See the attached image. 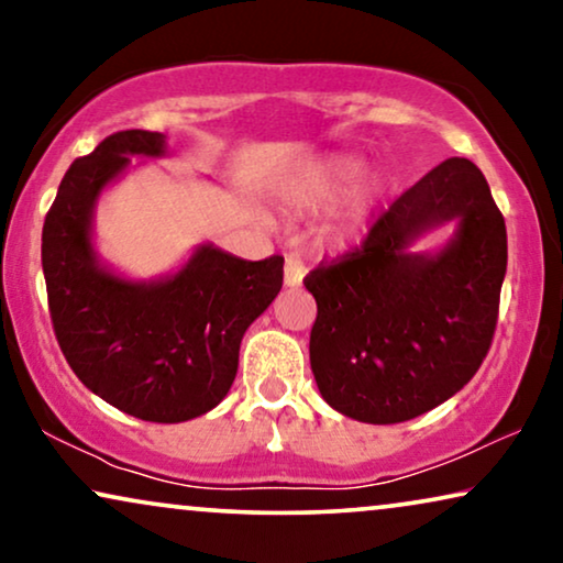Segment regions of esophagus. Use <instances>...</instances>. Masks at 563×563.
Segmentation results:
<instances>
[{
	"instance_id": "obj_1",
	"label": "esophagus",
	"mask_w": 563,
	"mask_h": 563,
	"mask_svg": "<svg viewBox=\"0 0 563 563\" xmlns=\"http://www.w3.org/2000/svg\"><path fill=\"white\" fill-rule=\"evenodd\" d=\"M305 264L297 256H287L284 261V287H299L305 279Z\"/></svg>"
}]
</instances>
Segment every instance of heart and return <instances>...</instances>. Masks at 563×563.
Instances as JSON below:
<instances>
[{
  "mask_svg": "<svg viewBox=\"0 0 563 563\" xmlns=\"http://www.w3.org/2000/svg\"><path fill=\"white\" fill-rule=\"evenodd\" d=\"M364 168L366 164L356 156H338V158H330L328 164H322L318 168V174L312 176L310 187L305 191V202L310 205H328V202H335V199H341L349 195L356 181L364 176ZM384 191H387V179H384L382 174H374L368 176L358 184L356 190H353L351 199H349V207H345L343 218H341V225L335 230V238L338 241L349 243L353 238H358L361 230H364L368 214L376 205L382 202Z\"/></svg>",
  "mask_w": 563,
  "mask_h": 563,
  "instance_id": "1",
  "label": "heart"
}]
</instances>
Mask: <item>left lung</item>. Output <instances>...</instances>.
Instances as JSON below:
<instances>
[{"label":"left lung","mask_w":563,"mask_h":563,"mask_svg":"<svg viewBox=\"0 0 563 563\" xmlns=\"http://www.w3.org/2000/svg\"><path fill=\"white\" fill-rule=\"evenodd\" d=\"M453 219L435 254L411 243ZM507 272L505 218L468 158H445L368 230L305 276L318 302L310 366L345 418L391 426L464 389L487 356Z\"/></svg>","instance_id":"obj_1"}]
</instances>
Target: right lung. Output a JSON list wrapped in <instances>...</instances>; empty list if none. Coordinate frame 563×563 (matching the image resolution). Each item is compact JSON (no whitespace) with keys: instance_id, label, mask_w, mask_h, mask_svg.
Wrapping results in <instances>:
<instances>
[{"instance_id":"add662e5","label":"right lung","mask_w":563,"mask_h":563,"mask_svg":"<svg viewBox=\"0 0 563 563\" xmlns=\"http://www.w3.org/2000/svg\"><path fill=\"white\" fill-rule=\"evenodd\" d=\"M133 156H166V135L114 133L60 181L43 225L51 320L84 387L133 418L184 422L233 387L241 341L279 295L284 258L243 261L202 243L158 279L112 272L95 251V207Z\"/></svg>"}]
</instances>
